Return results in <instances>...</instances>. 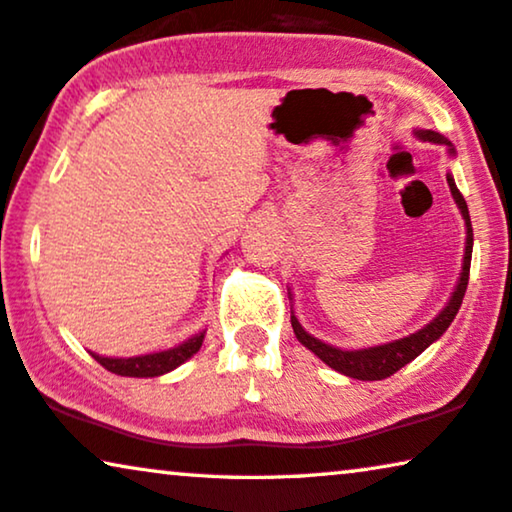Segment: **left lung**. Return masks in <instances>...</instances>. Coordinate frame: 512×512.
I'll return each mask as SVG.
<instances>
[{"mask_svg": "<svg viewBox=\"0 0 512 512\" xmlns=\"http://www.w3.org/2000/svg\"><path fill=\"white\" fill-rule=\"evenodd\" d=\"M422 136L424 141H434V143H448L443 139L441 134L436 132H417ZM450 146V143H448ZM452 150V148H450ZM448 185L452 190V197H455L457 206L462 208V215L466 220V253H464V269H462V278H459L457 283V290L452 294L450 304L443 308V313L438 315L434 322H429L427 327L417 331V334H410L406 338H401V341H394V343H385V345H378V348H364V350H338V348H331V345L318 341V338H313L311 334H306L301 325L297 322V318L292 315V329L294 334L301 343L306 345L308 350H313L315 355H318L322 362L331 369L343 373V376H350V378H357V380H383L387 376H392V373H397L401 366H406L408 362H413V359L420 355L429 348L431 343L436 341V338H441V334L445 329L450 327V322L455 320V315L459 311V306H462V299H464V292H466V285H469V271H471V253H473V227H471V215H469V206H466V199L462 197V192L457 190V185L452 178L448 176Z\"/></svg>", "mask_w": 512, "mask_h": 512, "instance_id": "left-lung-1", "label": "left lung"}]
</instances>
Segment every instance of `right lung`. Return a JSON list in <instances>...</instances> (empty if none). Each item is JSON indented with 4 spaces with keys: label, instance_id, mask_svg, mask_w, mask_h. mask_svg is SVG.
Returning <instances> with one entry per match:
<instances>
[{
    "label": "right lung",
    "instance_id": "right-lung-1",
    "mask_svg": "<svg viewBox=\"0 0 512 512\" xmlns=\"http://www.w3.org/2000/svg\"><path fill=\"white\" fill-rule=\"evenodd\" d=\"M201 341H204V334L190 338V341L178 345V348H171V350H164V352H153V355L111 359V357H99V355H95V352H92V357H95L106 371L118 373V376L155 378V376H162V373L174 371L176 366H181L185 362V359H190L194 352L201 348Z\"/></svg>",
    "mask_w": 512,
    "mask_h": 512
}]
</instances>
